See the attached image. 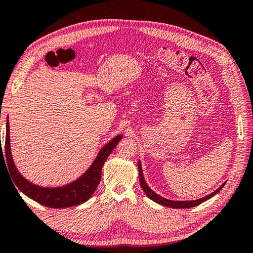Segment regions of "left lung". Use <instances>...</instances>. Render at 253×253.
<instances>
[{
	"label": "left lung",
	"instance_id": "8db88e82",
	"mask_svg": "<svg viewBox=\"0 0 253 253\" xmlns=\"http://www.w3.org/2000/svg\"><path fill=\"white\" fill-rule=\"evenodd\" d=\"M138 172H139V182H140V186L145 192V194H146L149 199L153 200L154 202H156L161 205H164V207H168V208H173V209H188V208H194L196 205H199L201 203L205 202V201L211 199L212 196L215 195L216 193H219L221 191V188L225 185V183L222 184V185L217 188L216 191H214L213 193L209 194L207 196H204L202 199H199V200H194V201H172V200H169V199H165V198H162L158 194H156L155 192H153L149 186L145 182V178H144V175H143V169H142V164H140V161H138Z\"/></svg>",
	"mask_w": 253,
	"mask_h": 253
}]
</instances>
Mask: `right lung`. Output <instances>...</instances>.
<instances>
[{
  "instance_id": "add662e5",
  "label": "right lung",
  "mask_w": 253,
  "mask_h": 253,
  "mask_svg": "<svg viewBox=\"0 0 253 253\" xmlns=\"http://www.w3.org/2000/svg\"><path fill=\"white\" fill-rule=\"evenodd\" d=\"M8 122V121H7ZM123 138V135H118L111 139L109 143H107L104 147L100 149L96 160L93 161L90 168L87 169L83 176L76 179L75 182L67 184L65 186L60 187H41L34 185L33 183L25 179L22 175L16 169L13 158L11 155L10 148V126L6 123V135H5V145H4V154H5V163L7 165L8 172L14 184L19 190L24 193L30 199L36 201L44 207L53 208V209H62L79 205L81 203L90 199V196L96 191L98 184L100 182L101 177V169L104 166L107 157L110 155V153L114 151V148L117 146L119 140ZM3 156L2 145L0 151V157ZM4 160V157H3ZM18 191V190H16Z\"/></svg>"
}]
</instances>
